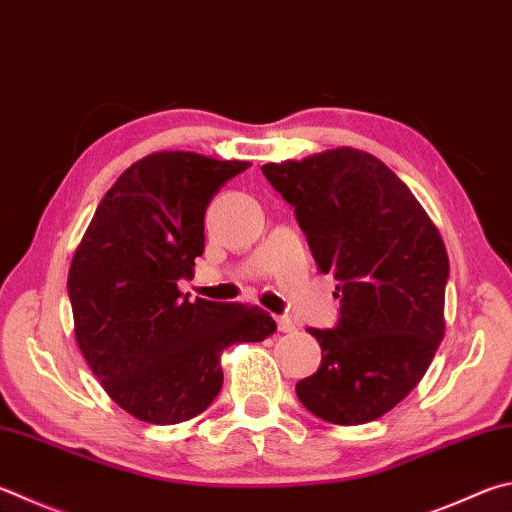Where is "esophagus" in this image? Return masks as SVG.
<instances>
[{
  "label": "esophagus",
  "instance_id": "obj_1",
  "mask_svg": "<svg viewBox=\"0 0 512 512\" xmlns=\"http://www.w3.org/2000/svg\"><path fill=\"white\" fill-rule=\"evenodd\" d=\"M275 322H277V329H280L282 333H291V331H295V324H293V320H291V318H288V315H277Z\"/></svg>",
  "mask_w": 512,
  "mask_h": 512
}]
</instances>
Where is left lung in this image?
<instances>
[{
	"instance_id": "obj_1",
	"label": "left lung",
	"mask_w": 512,
	"mask_h": 512,
	"mask_svg": "<svg viewBox=\"0 0 512 512\" xmlns=\"http://www.w3.org/2000/svg\"><path fill=\"white\" fill-rule=\"evenodd\" d=\"M262 172L295 208L315 264L338 280L336 327L306 329L322 362L297 398L327 423L374 421L418 385L443 340L450 262L439 230L383 161L353 147Z\"/></svg>"
}]
</instances>
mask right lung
Here are the masks:
<instances>
[{"label": "right lung", "mask_w": 512, "mask_h": 512, "mask_svg": "<svg viewBox=\"0 0 512 512\" xmlns=\"http://www.w3.org/2000/svg\"><path fill=\"white\" fill-rule=\"evenodd\" d=\"M248 161L156 152L118 176L98 203L69 268L76 340L89 369L138 421L201 414L224 385L221 351L262 342L275 320L259 306L179 291L203 255V217Z\"/></svg>", "instance_id": "1"}]
</instances>
